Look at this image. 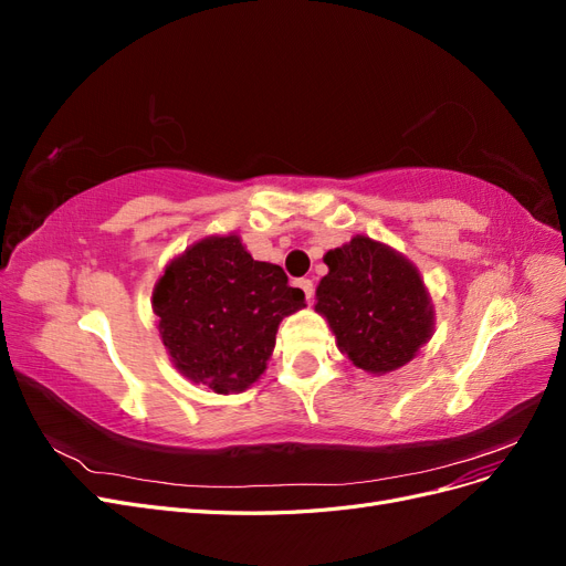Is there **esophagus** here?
<instances>
[{"label":"esophagus","mask_w":566,"mask_h":566,"mask_svg":"<svg viewBox=\"0 0 566 566\" xmlns=\"http://www.w3.org/2000/svg\"><path fill=\"white\" fill-rule=\"evenodd\" d=\"M297 285L304 290V297H306V302H312V300H314V283H312L310 279H300V281H297Z\"/></svg>","instance_id":"esophagus-1"}]
</instances>
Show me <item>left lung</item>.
I'll use <instances>...</instances> for the list:
<instances>
[{
	"label": "left lung",
	"mask_w": 566,
	"mask_h": 566,
	"mask_svg": "<svg viewBox=\"0 0 566 566\" xmlns=\"http://www.w3.org/2000/svg\"><path fill=\"white\" fill-rule=\"evenodd\" d=\"M323 262L328 273L314 310L328 321L337 349L373 375L413 361L434 333V304L418 266L368 235L328 250Z\"/></svg>",
	"instance_id": "1"
}]
</instances>
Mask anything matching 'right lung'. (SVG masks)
<instances>
[{"mask_svg":"<svg viewBox=\"0 0 566 566\" xmlns=\"http://www.w3.org/2000/svg\"><path fill=\"white\" fill-rule=\"evenodd\" d=\"M150 304L169 361L214 394L260 380L281 321L306 306L283 269L252 260L235 233L205 235L177 254Z\"/></svg>","mask_w":566,"mask_h":566,"instance_id":"1","label":"right lung"}]
</instances>
